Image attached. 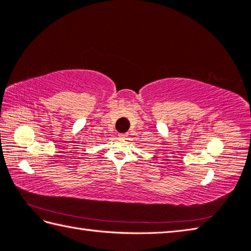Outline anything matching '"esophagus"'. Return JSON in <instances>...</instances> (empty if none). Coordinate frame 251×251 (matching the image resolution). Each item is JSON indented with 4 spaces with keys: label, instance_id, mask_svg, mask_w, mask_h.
<instances>
[{
    "label": "esophagus",
    "instance_id": "esophagus-1",
    "mask_svg": "<svg viewBox=\"0 0 251 251\" xmlns=\"http://www.w3.org/2000/svg\"><path fill=\"white\" fill-rule=\"evenodd\" d=\"M119 136L120 138H127V137H128V134H127V132H124V134H120Z\"/></svg>",
    "mask_w": 251,
    "mask_h": 251
}]
</instances>
